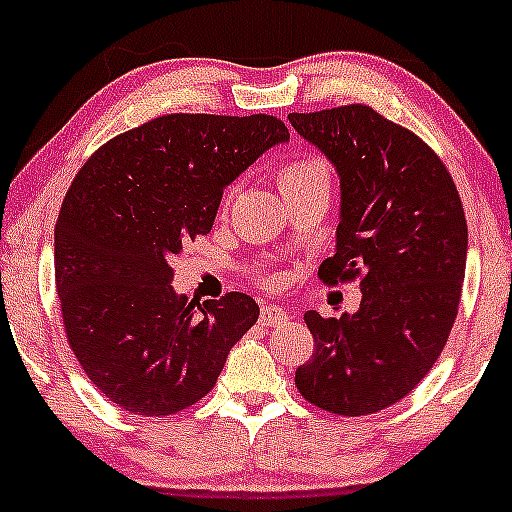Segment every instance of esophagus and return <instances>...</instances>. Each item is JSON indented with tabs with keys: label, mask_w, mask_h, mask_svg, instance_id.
I'll list each match as a JSON object with an SVG mask.
<instances>
[{
	"label": "esophagus",
	"mask_w": 512,
	"mask_h": 512,
	"mask_svg": "<svg viewBox=\"0 0 512 512\" xmlns=\"http://www.w3.org/2000/svg\"><path fill=\"white\" fill-rule=\"evenodd\" d=\"M258 318H261L263 325H280L287 320V311L280 306L266 304V306H261V315H258Z\"/></svg>",
	"instance_id": "esophagus-1"
}]
</instances>
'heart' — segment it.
Segmentation results:
<instances>
[{
	"label": "heart",
	"instance_id": "heart-1",
	"mask_svg": "<svg viewBox=\"0 0 512 512\" xmlns=\"http://www.w3.org/2000/svg\"><path fill=\"white\" fill-rule=\"evenodd\" d=\"M330 163L318 151H306V154H296L292 159L282 161L277 168V187L285 194L287 201H294L304 194H311L315 189H330ZM237 194V185L225 189V197L220 208L227 211Z\"/></svg>",
	"mask_w": 512,
	"mask_h": 512
}]
</instances>
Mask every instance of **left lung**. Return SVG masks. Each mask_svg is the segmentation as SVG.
<instances>
[{"label":"left lung","instance_id":"left-lung-1","mask_svg":"<svg viewBox=\"0 0 512 512\" xmlns=\"http://www.w3.org/2000/svg\"><path fill=\"white\" fill-rule=\"evenodd\" d=\"M289 123L342 180L337 251L318 277L363 289L358 313L304 315L315 351L296 389L330 413H377L418 387L456 323L468 256L460 194L430 144L372 106L289 113Z\"/></svg>","mask_w":512,"mask_h":512}]
</instances>
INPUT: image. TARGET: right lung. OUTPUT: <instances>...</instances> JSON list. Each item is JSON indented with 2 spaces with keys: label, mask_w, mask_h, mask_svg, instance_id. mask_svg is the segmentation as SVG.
Returning <instances> with one entry per match:
<instances>
[{
  "label": "right lung",
  "mask_w": 512,
  "mask_h": 512,
  "mask_svg": "<svg viewBox=\"0 0 512 512\" xmlns=\"http://www.w3.org/2000/svg\"><path fill=\"white\" fill-rule=\"evenodd\" d=\"M287 137L268 113H168L78 170L56 220L54 275L68 344L106 399L161 418L213 389L258 306L242 292L187 301L170 263L211 232L223 189Z\"/></svg>",
  "instance_id": "right-lung-1"
}]
</instances>
